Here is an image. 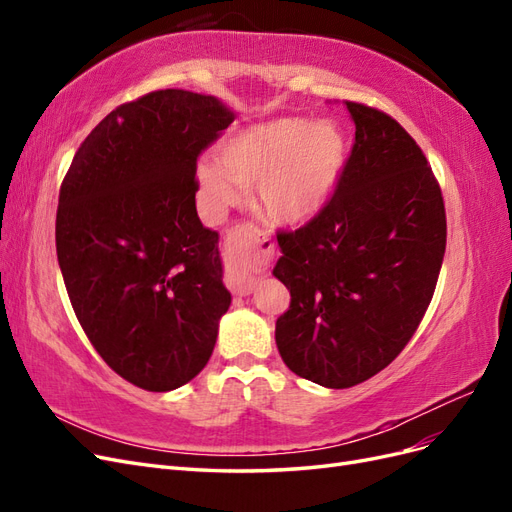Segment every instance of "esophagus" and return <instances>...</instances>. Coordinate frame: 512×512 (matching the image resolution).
I'll return each instance as SVG.
<instances>
[{
    "label": "esophagus",
    "mask_w": 512,
    "mask_h": 512,
    "mask_svg": "<svg viewBox=\"0 0 512 512\" xmlns=\"http://www.w3.org/2000/svg\"><path fill=\"white\" fill-rule=\"evenodd\" d=\"M260 243V230L245 224L228 232L224 243L226 254V286L245 297L256 288L258 273L254 269V252Z\"/></svg>",
    "instance_id": "obj_1"
}]
</instances>
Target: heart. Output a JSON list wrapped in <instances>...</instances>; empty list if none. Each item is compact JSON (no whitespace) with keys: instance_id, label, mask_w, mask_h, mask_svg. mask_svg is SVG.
<instances>
[{"instance_id":"obj_1","label":"heart","mask_w":512,"mask_h":512,"mask_svg":"<svg viewBox=\"0 0 512 512\" xmlns=\"http://www.w3.org/2000/svg\"><path fill=\"white\" fill-rule=\"evenodd\" d=\"M346 136L335 123L273 119L245 128L218 147V164L198 166L205 200L235 205L241 188H256L258 209L273 224L299 226L327 205L344 173Z\"/></svg>"}]
</instances>
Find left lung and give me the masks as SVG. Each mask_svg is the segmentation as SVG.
<instances>
[{"label":"left lung","instance_id":"left-lung-1","mask_svg":"<svg viewBox=\"0 0 512 512\" xmlns=\"http://www.w3.org/2000/svg\"><path fill=\"white\" fill-rule=\"evenodd\" d=\"M354 145L333 196L280 230L273 275L290 290L275 344L294 374L327 389L376 376L416 333L446 250L440 183L414 138L380 108L344 102Z\"/></svg>","mask_w":512,"mask_h":512}]
</instances>
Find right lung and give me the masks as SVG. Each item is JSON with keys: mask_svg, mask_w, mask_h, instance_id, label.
<instances>
[{"mask_svg": "<svg viewBox=\"0 0 512 512\" xmlns=\"http://www.w3.org/2000/svg\"><path fill=\"white\" fill-rule=\"evenodd\" d=\"M232 119L213 96L151 91L108 113L61 181L55 243L72 309L138 389L198 376L230 307L218 232L196 213V162Z\"/></svg>", "mask_w": 512, "mask_h": 512, "instance_id": "obj_1", "label": "right lung"}]
</instances>
